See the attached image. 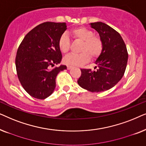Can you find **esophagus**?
Listing matches in <instances>:
<instances>
[{"instance_id":"1","label":"esophagus","mask_w":146,"mask_h":146,"mask_svg":"<svg viewBox=\"0 0 146 146\" xmlns=\"http://www.w3.org/2000/svg\"><path fill=\"white\" fill-rule=\"evenodd\" d=\"M71 68H72L71 66H67V69L68 70H70V69H71Z\"/></svg>"}]
</instances>
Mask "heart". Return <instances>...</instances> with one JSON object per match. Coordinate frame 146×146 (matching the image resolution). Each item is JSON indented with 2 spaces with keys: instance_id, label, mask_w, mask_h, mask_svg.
<instances>
[{
  "instance_id": "1",
  "label": "heart",
  "mask_w": 146,
  "mask_h": 146,
  "mask_svg": "<svg viewBox=\"0 0 146 146\" xmlns=\"http://www.w3.org/2000/svg\"><path fill=\"white\" fill-rule=\"evenodd\" d=\"M70 35L75 41L82 42L79 52L80 53L70 54L64 58V62L69 66H82L92 60H96L102 54L104 43L98 36L86 27H80L72 29ZM58 46L62 53L67 54L70 49L71 42L66 35L63 34L59 38Z\"/></svg>"
}]
</instances>
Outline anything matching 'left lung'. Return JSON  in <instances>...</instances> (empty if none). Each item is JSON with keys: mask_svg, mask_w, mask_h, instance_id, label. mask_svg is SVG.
<instances>
[{"mask_svg": "<svg viewBox=\"0 0 146 146\" xmlns=\"http://www.w3.org/2000/svg\"><path fill=\"white\" fill-rule=\"evenodd\" d=\"M91 27L102 40L103 52L96 61L95 70L80 69L78 84L92 92H98L111 88L121 79L126 68L128 54L124 41L116 31L101 22L91 23Z\"/></svg>", "mask_w": 146, "mask_h": 146, "instance_id": "8db88e82", "label": "left lung"}]
</instances>
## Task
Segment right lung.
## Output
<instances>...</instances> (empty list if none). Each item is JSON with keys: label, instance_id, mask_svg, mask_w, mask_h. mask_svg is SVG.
I'll return each mask as SVG.
<instances>
[{"label": "right lung", "instance_id": "1", "mask_svg": "<svg viewBox=\"0 0 146 146\" xmlns=\"http://www.w3.org/2000/svg\"><path fill=\"white\" fill-rule=\"evenodd\" d=\"M66 30L65 23H43L27 33L18 48V78L25 91L35 98L43 100L50 96L58 74L66 69L64 65L52 68L62 58L58 41Z\"/></svg>", "mask_w": 146, "mask_h": 146}]
</instances>
